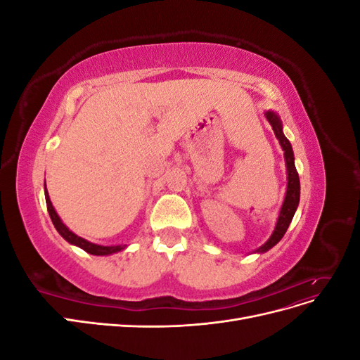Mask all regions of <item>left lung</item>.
Masks as SVG:
<instances>
[{"label": "left lung", "mask_w": 360, "mask_h": 360, "mask_svg": "<svg viewBox=\"0 0 360 360\" xmlns=\"http://www.w3.org/2000/svg\"><path fill=\"white\" fill-rule=\"evenodd\" d=\"M266 117L269 120V123L271 124V129H274L276 138L279 139L282 150H284V156H285V162H287V172H288V184H287L285 200H284V204H282L275 231L263 246L258 248L257 252H266V250L274 248L281 240V238L284 237L285 231L288 230V225L291 224L292 216H294V213H296L299 200H300V180H299L296 165H294V155H292V148H291L290 141L285 138L284 132H282V124H281L279 117L271 111H267Z\"/></svg>", "instance_id": "1"}]
</instances>
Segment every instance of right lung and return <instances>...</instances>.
Here are the masks:
<instances>
[{
	"instance_id": "1",
	"label": "right lung",
	"mask_w": 360,
	"mask_h": 360,
	"mask_svg": "<svg viewBox=\"0 0 360 360\" xmlns=\"http://www.w3.org/2000/svg\"><path fill=\"white\" fill-rule=\"evenodd\" d=\"M45 198H46V207H48V212H49V216H51V221H52L53 226L57 228V231L61 234V237L66 238V240H68L69 243L79 246L81 249L85 250V252H89V254H91V255H110V254H115V252H118V250L124 249V246H101V245H94V243H90V242L84 240L82 237L73 234V233L69 230V228L61 222V219L58 217L57 212L53 210V207H52V202H51V200H49V195H48L46 188H45Z\"/></svg>"
}]
</instances>
